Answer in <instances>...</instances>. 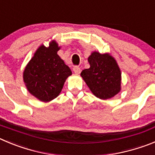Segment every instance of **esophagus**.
<instances>
[{
  "label": "esophagus",
  "mask_w": 155,
  "mask_h": 155,
  "mask_svg": "<svg viewBox=\"0 0 155 155\" xmlns=\"http://www.w3.org/2000/svg\"><path fill=\"white\" fill-rule=\"evenodd\" d=\"M73 71L75 74H80L81 73V68L78 66H75L73 68Z\"/></svg>",
  "instance_id": "1"
}]
</instances>
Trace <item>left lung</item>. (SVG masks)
<instances>
[{"instance_id": "left-lung-1", "label": "left lung", "mask_w": 155, "mask_h": 155, "mask_svg": "<svg viewBox=\"0 0 155 155\" xmlns=\"http://www.w3.org/2000/svg\"><path fill=\"white\" fill-rule=\"evenodd\" d=\"M88 62L90 68L82 71L81 76L96 97L106 100L120 92L121 74L113 57L94 51Z\"/></svg>"}]
</instances>
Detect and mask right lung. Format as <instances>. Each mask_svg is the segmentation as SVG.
<instances>
[{"label":"right lung","mask_w":155,"mask_h":155,"mask_svg":"<svg viewBox=\"0 0 155 155\" xmlns=\"http://www.w3.org/2000/svg\"><path fill=\"white\" fill-rule=\"evenodd\" d=\"M60 47L55 41L49 47H39L27 64L23 78L27 89L38 100L48 102L59 95L68 76L71 75L58 51Z\"/></svg>","instance_id":"add662e5"}]
</instances>
